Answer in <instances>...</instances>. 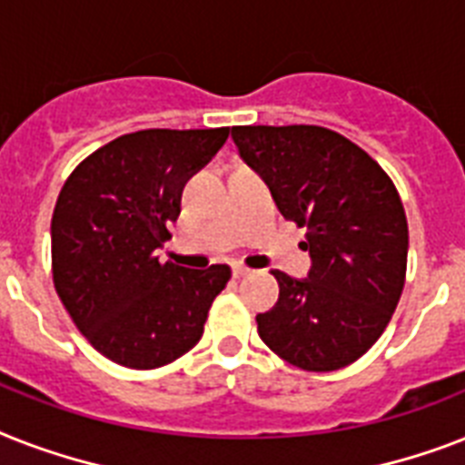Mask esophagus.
Returning <instances> with one entry per match:
<instances>
[{
	"label": "esophagus",
	"mask_w": 465,
	"mask_h": 465,
	"mask_svg": "<svg viewBox=\"0 0 465 465\" xmlns=\"http://www.w3.org/2000/svg\"><path fill=\"white\" fill-rule=\"evenodd\" d=\"M251 272H252V270H248V267L236 265V267H233V277H236V279H243V277H248Z\"/></svg>",
	"instance_id": "esophagus-1"
}]
</instances>
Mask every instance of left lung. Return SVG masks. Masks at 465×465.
<instances>
[{
    "label": "left lung",
    "mask_w": 465,
    "mask_h": 465,
    "mask_svg": "<svg viewBox=\"0 0 465 465\" xmlns=\"http://www.w3.org/2000/svg\"><path fill=\"white\" fill-rule=\"evenodd\" d=\"M241 157L265 179L284 220L305 226L311 279L272 270L279 301L260 339L308 372L356 363L401 298L409 222L394 181L363 147L322 126H232Z\"/></svg>",
    "instance_id": "1"
}]
</instances>
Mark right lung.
I'll return each instance as SVG.
<instances>
[{"label": "right lung", "mask_w": 465, "mask_h": 465, "mask_svg": "<svg viewBox=\"0 0 465 465\" xmlns=\"http://www.w3.org/2000/svg\"><path fill=\"white\" fill-rule=\"evenodd\" d=\"M229 128H145L114 138L69 173L52 214L56 296L90 346L134 370L193 349L229 265L160 262L181 191L224 145Z\"/></svg>", "instance_id": "add662e5"}]
</instances>
